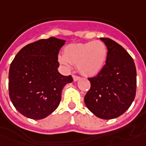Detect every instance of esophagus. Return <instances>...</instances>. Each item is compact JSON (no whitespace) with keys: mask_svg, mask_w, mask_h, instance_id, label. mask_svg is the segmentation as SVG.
<instances>
[{"mask_svg":"<svg viewBox=\"0 0 146 146\" xmlns=\"http://www.w3.org/2000/svg\"><path fill=\"white\" fill-rule=\"evenodd\" d=\"M73 79H74L75 82H76V81H78L79 79H80V77L77 76V75H73Z\"/></svg>","mask_w":146,"mask_h":146,"instance_id":"obj_1","label":"esophagus"}]
</instances>
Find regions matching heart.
Masks as SVG:
<instances>
[{"label":"heart","instance_id":"obj_1","mask_svg":"<svg viewBox=\"0 0 146 146\" xmlns=\"http://www.w3.org/2000/svg\"><path fill=\"white\" fill-rule=\"evenodd\" d=\"M107 55L106 45L102 41L93 40L67 45L63 50V56H59L58 60L66 67H70V63L76 65L81 75L94 76L102 71Z\"/></svg>","mask_w":146,"mask_h":146}]
</instances>
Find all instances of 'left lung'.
Listing matches in <instances>:
<instances>
[{"label":"left lung","mask_w":146,"mask_h":146,"mask_svg":"<svg viewBox=\"0 0 146 146\" xmlns=\"http://www.w3.org/2000/svg\"><path fill=\"white\" fill-rule=\"evenodd\" d=\"M100 40L106 45L108 55L102 71L88 79L90 89L84 102L95 116L113 119L125 113L135 98L136 67L132 57L120 44L109 38Z\"/></svg>","instance_id":"1"}]
</instances>
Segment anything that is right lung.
I'll list each match as a JSON object with an SVG mask.
<instances>
[{"label":"right lung","mask_w":146,"mask_h":146,"mask_svg":"<svg viewBox=\"0 0 146 146\" xmlns=\"http://www.w3.org/2000/svg\"><path fill=\"white\" fill-rule=\"evenodd\" d=\"M66 41L56 37L43 39L21 49L10 65L9 97L15 108L25 117L39 120L55 111L64 86L71 75L58 71V54Z\"/></svg>","instance_id":"right-lung-1"}]
</instances>
